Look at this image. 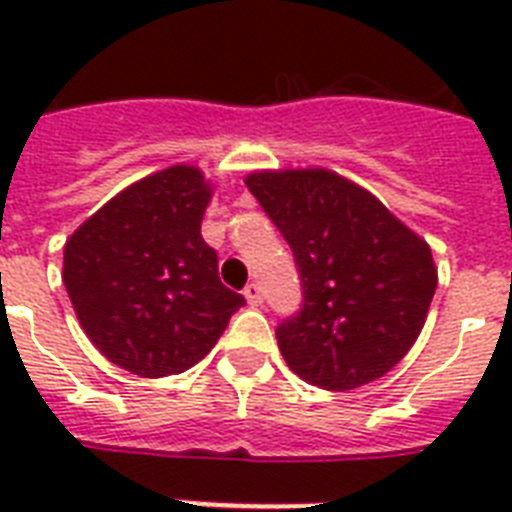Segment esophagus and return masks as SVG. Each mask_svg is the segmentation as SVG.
<instances>
[{
  "label": "esophagus",
  "instance_id": "34e87169",
  "mask_svg": "<svg viewBox=\"0 0 512 512\" xmlns=\"http://www.w3.org/2000/svg\"><path fill=\"white\" fill-rule=\"evenodd\" d=\"M244 297H247L249 305H260L263 303V289H260V284H257V281H252V284H247V287H244Z\"/></svg>",
  "mask_w": 512,
  "mask_h": 512
}]
</instances>
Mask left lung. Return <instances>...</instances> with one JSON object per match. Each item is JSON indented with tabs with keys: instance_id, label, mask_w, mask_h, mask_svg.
I'll return each mask as SVG.
<instances>
[{
	"instance_id": "1",
	"label": "left lung",
	"mask_w": 512,
	"mask_h": 512,
	"mask_svg": "<svg viewBox=\"0 0 512 512\" xmlns=\"http://www.w3.org/2000/svg\"><path fill=\"white\" fill-rule=\"evenodd\" d=\"M247 188L287 239L303 287L300 308L276 327L289 369L324 390L390 372L436 295L428 244L335 172H255Z\"/></svg>"
}]
</instances>
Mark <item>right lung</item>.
Masks as SVG:
<instances>
[{"label":"right lung","instance_id":"right-lung-1","mask_svg":"<svg viewBox=\"0 0 512 512\" xmlns=\"http://www.w3.org/2000/svg\"><path fill=\"white\" fill-rule=\"evenodd\" d=\"M209 185L196 167L130 185L63 249V284L92 345L140 377L199 364L247 303L217 276L201 239Z\"/></svg>","mask_w":512,"mask_h":512}]
</instances>
